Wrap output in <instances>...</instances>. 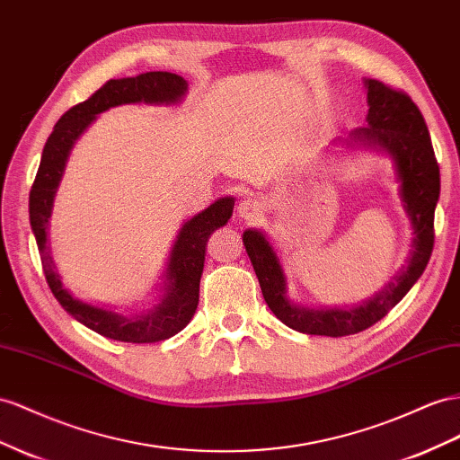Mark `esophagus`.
Masks as SVG:
<instances>
[{
	"instance_id": "34e87169",
	"label": "esophagus",
	"mask_w": 460,
	"mask_h": 460,
	"mask_svg": "<svg viewBox=\"0 0 460 460\" xmlns=\"http://www.w3.org/2000/svg\"><path fill=\"white\" fill-rule=\"evenodd\" d=\"M238 215L243 220H257L261 215H263V201L255 199V197H247L238 207Z\"/></svg>"
}]
</instances>
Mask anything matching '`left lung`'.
I'll return each mask as SVG.
<instances>
[{"mask_svg": "<svg viewBox=\"0 0 460 460\" xmlns=\"http://www.w3.org/2000/svg\"><path fill=\"white\" fill-rule=\"evenodd\" d=\"M367 126L358 128L344 143L387 153L401 181V199L414 230L406 267L393 282L369 300L354 307L312 309L290 302L287 275L267 235L259 230L243 232L245 252L252 259L261 292L270 312L284 325L305 334L346 337L376 325L399 304L424 272L433 250V215L439 199V166L429 131L412 98L377 79H366Z\"/></svg>", "mask_w": 460, "mask_h": 460, "instance_id": "left-lung-1", "label": "left lung"}]
</instances>
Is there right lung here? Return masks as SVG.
Masks as SVG:
<instances>
[{"instance_id":"1","label":"right lung","mask_w":460,"mask_h":460,"mask_svg":"<svg viewBox=\"0 0 460 460\" xmlns=\"http://www.w3.org/2000/svg\"><path fill=\"white\" fill-rule=\"evenodd\" d=\"M188 93V81L168 71H148L137 77L110 79L89 101L69 108L54 126L44 145L39 172L29 197L31 226L39 245L48 287L66 312L84 327L106 339L121 342H158L178 334L191 321L199 304V282L210 234L225 226L232 217L234 199L222 197L181 226L168 257L164 287L158 304L141 314L123 315L106 307L77 300L61 282L48 245V225L54 197L64 176L66 163L75 141L98 114L121 104H176Z\"/></svg>"}]
</instances>
